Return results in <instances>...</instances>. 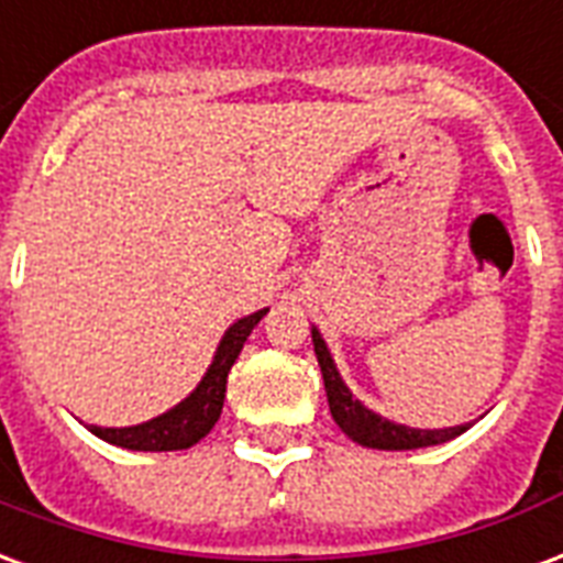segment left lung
<instances>
[{"label": "left lung", "instance_id": "left-lung-1", "mask_svg": "<svg viewBox=\"0 0 563 563\" xmlns=\"http://www.w3.org/2000/svg\"><path fill=\"white\" fill-rule=\"evenodd\" d=\"M313 349L322 366L324 378V394H328V406H331V418L336 420V427L357 444L364 448H376V451H415V448H430V444H441V441H451L456 435L468 430L472 423H462V427H444V430H415L406 423H394V420L382 418L376 411H369L355 399V394L345 387V382L336 373V364L328 345H324L322 334L313 328Z\"/></svg>", "mask_w": 563, "mask_h": 563}]
</instances>
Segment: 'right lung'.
Returning a JSON list of instances; mask_svg holds the SVG:
<instances>
[{"label":"right lung","instance_id":"right-lung-1","mask_svg":"<svg viewBox=\"0 0 563 563\" xmlns=\"http://www.w3.org/2000/svg\"><path fill=\"white\" fill-rule=\"evenodd\" d=\"M265 313L268 310H256L229 328L197 390L181 399L176 409L164 411L145 423H136V427H89V430L98 439L110 441L115 448H128V451H187V448H194L218 423L220 411H223V397H227L229 369L239 361L250 331L260 324Z\"/></svg>","mask_w":563,"mask_h":563}]
</instances>
